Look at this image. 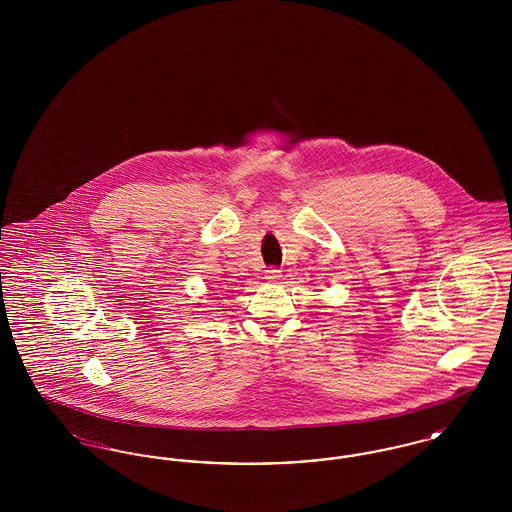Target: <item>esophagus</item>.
I'll use <instances>...</instances> for the list:
<instances>
[{
  "instance_id": "esophagus-1",
  "label": "esophagus",
  "mask_w": 512,
  "mask_h": 512,
  "mask_svg": "<svg viewBox=\"0 0 512 512\" xmlns=\"http://www.w3.org/2000/svg\"><path fill=\"white\" fill-rule=\"evenodd\" d=\"M280 276H282L280 268L270 267L265 270V280H268V282H276Z\"/></svg>"
}]
</instances>
